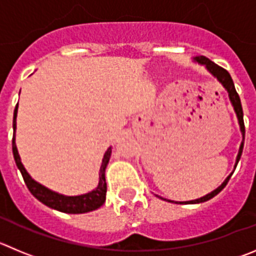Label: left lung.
I'll return each instance as SVG.
<instances>
[{
	"label": "left lung",
	"mask_w": 256,
	"mask_h": 256,
	"mask_svg": "<svg viewBox=\"0 0 256 256\" xmlns=\"http://www.w3.org/2000/svg\"><path fill=\"white\" fill-rule=\"evenodd\" d=\"M196 60L198 62V63L200 64H204V66H207V69H208L210 72H211L212 74H214V77L217 78V80H220V82L224 84V87L228 90V96H230V100H231V104H232L234 108H235V112L236 114H238V124H240V128H241V132H242V142H241L240 145V150H238V158H236V164H235V168L236 166H238V160H240L241 158V154H242V149H244V142H245V124H244V112H242V107H241V101H240V97H238V92H236L235 90V86H234V82H232V78H231L230 73H228L226 69H224L222 66H217V64H214V62L210 60L208 58H206V56H197L196 58ZM231 176H232V173L230 174V176L226 178V180L224 183H222L221 186H220L217 190H214V192L208 193L207 196H204V197L202 198H198V200H188V202H179V204H200V202H206V200H211V198H214V196L218 194L220 192H221L224 188L226 187V184H228V182L230 180ZM176 204H178V202H176Z\"/></svg>",
	"instance_id": "left-lung-1"
}]
</instances>
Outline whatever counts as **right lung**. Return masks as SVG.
<instances>
[{
    "mask_svg": "<svg viewBox=\"0 0 256 256\" xmlns=\"http://www.w3.org/2000/svg\"><path fill=\"white\" fill-rule=\"evenodd\" d=\"M16 116H18V106H16L15 112H14V138H12V152L14 158H15L16 166L20 169L22 178L25 180L26 187L31 192V194L42 202V204H46L50 208H54L56 211L64 212V214H84V212L94 211V210L100 208L106 200V179H104V169H106L107 163L111 156V148L107 149L104 152V160H102L101 169H100V182L98 187L96 188L92 192L87 193V194L76 196V197H66V196L58 194V193L52 192V190H48L44 186L39 184L35 182L34 179H31L28 172L25 170L24 166L21 164L20 156H18V149H16L15 144V128H16Z\"/></svg>",
    "mask_w": 256,
    "mask_h": 256,
    "instance_id": "1",
    "label": "right lung"
}]
</instances>
